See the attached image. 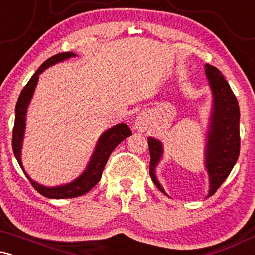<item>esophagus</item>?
<instances>
[{
    "label": "esophagus",
    "mask_w": 255,
    "mask_h": 255,
    "mask_svg": "<svg viewBox=\"0 0 255 255\" xmlns=\"http://www.w3.org/2000/svg\"><path fill=\"white\" fill-rule=\"evenodd\" d=\"M148 127V119L145 114H139L135 119V128L139 131H145Z\"/></svg>",
    "instance_id": "obj_1"
}]
</instances>
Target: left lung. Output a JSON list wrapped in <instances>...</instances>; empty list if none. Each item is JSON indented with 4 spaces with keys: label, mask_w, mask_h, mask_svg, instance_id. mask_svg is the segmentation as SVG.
<instances>
[{
    "label": "left lung",
    "mask_w": 255,
    "mask_h": 255,
    "mask_svg": "<svg viewBox=\"0 0 255 255\" xmlns=\"http://www.w3.org/2000/svg\"><path fill=\"white\" fill-rule=\"evenodd\" d=\"M205 74L212 92V108L204 154L205 169L210 180L207 197H210L229 176L238 162L240 154V108L238 99L221 71L206 63ZM147 142L151 156L150 176L157 188L168 195L156 175V169L164 153V146L156 137H147Z\"/></svg>",
    "instance_id": "1"
}]
</instances>
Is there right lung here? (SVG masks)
Here are the masks:
<instances>
[{
    "mask_svg": "<svg viewBox=\"0 0 255 255\" xmlns=\"http://www.w3.org/2000/svg\"><path fill=\"white\" fill-rule=\"evenodd\" d=\"M77 54L74 52H61V54L55 55L44 62L42 66L38 68V71L32 75L24 90L20 93L19 99H17L15 105V122H14V129H13V152L15 156L17 163H19L20 168L25 172L26 177L30 180L32 186L36 188L37 192L44 195L46 198L50 199H68V198H77L80 195L86 194L87 192L91 191L93 187L99 182L102 177V172L105 164H107L108 159H109L111 152L116 148L120 142H122L126 137L131 135V131L128 127L127 124H118L113 127L109 128L99 136L97 145H96L93 153L91 154V158L87 163L85 170L81 172L77 178L72 181V182L60 184V186L54 187H46L43 184L36 182L28 176L27 172L25 171L24 165L21 162V150H22V142H24L25 136V128H26V115H27L28 105L31 103V99L33 97L34 90L38 84V79L39 75L48 69L49 67L54 66V64L63 62V61L69 60V58L75 57Z\"/></svg>",
    "mask_w": 255,
    "mask_h": 255,
    "instance_id": "obj_1",
    "label": "right lung"
}]
</instances>
